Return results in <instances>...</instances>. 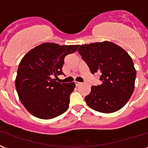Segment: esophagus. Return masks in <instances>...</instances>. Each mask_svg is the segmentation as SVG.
I'll return each mask as SVG.
<instances>
[{
  "instance_id": "esophagus-1",
  "label": "esophagus",
  "mask_w": 148,
  "mask_h": 148,
  "mask_svg": "<svg viewBox=\"0 0 148 148\" xmlns=\"http://www.w3.org/2000/svg\"><path fill=\"white\" fill-rule=\"evenodd\" d=\"M75 85H76V87H78V86L80 85L82 83H80V82H75Z\"/></svg>"
}]
</instances>
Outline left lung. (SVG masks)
I'll return each mask as SVG.
<instances>
[{
  "label": "left lung",
  "instance_id": "8db88e82",
  "mask_svg": "<svg viewBox=\"0 0 148 148\" xmlns=\"http://www.w3.org/2000/svg\"><path fill=\"white\" fill-rule=\"evenodd\" d=\"M78 52L92 74L99 73L101 84L92 86L85 98L87 105L98 112L119 110L131 97L136 71L133 60L119 46L110 41L82 44Z\"/></svg>",
  "mask_w": 148,
  "mask_h": 148
}]
</instances>
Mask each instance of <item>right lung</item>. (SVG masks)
<instances>
[{"mask_svg": "<svg viewBox=\"0 0 148 148\" xmlns=\"http://www.w3.org/2000/svg\"><path fill=\"white\" fill-rule=\"evenodd\" d=\"M78 47L44 43L23 56L18 66L15 87L20 101L32 116L50 119L68 109L75 84L58 83L53 78L64 74L65 56L75 53Z\"/></svg>", "mask_w": 148, "mask_h": 148, "instance_id": "right-lung-1", "label": "right lung"}]
</instances>
